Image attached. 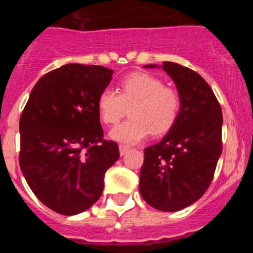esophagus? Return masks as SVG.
<instances>
[{
    "mask_svg": "<svg viewBox=\"0 0 253 253\" xmlns=\"http://www.w3.org/2000/svg\"><path fill=\"white\" fill-rule=\"evenodd\" d=\"M119 151H120V154H122V156H124V154L129 151V147L125 146V144H120Z\"/></svg>",
    "mask_w": 253,
    "mask_h": 253,
    "instance_id": "1",
    "label": "esophagus"
}]
</instances>
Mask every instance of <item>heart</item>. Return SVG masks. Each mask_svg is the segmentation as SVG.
<instances>
[{"mask_svg":"<svg viewBox=\"0 0 253 253\" xmlns=\"http://www.w3.org/2000/svg\"><path fill=\"white\" fill-rule=\"evenodd\" d=\"M131 104L130 119L110 133L113 139L125 144L140 142L151 131L153 135L167 133L178 119L182 99L177 90L165 86L162 78L148 72H134L120 80L119 93L110 88L100 92V119L107 125H115Z\"/></svg>","mask_w":253,"mask_h":253,"instance_id":"b5f03b06","label":"heart"}]
</instances>
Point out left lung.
Masks as SVG:
<instances>
[{"instance_id": "1", "label": "left lung", "mask_w": 253, "mask_h": 253, "mask_svg": "<svg viewBox=\"0 0 253 253\" xmlns=\"http://www.w3.org/2000/svg\"><path fill=\"white\" fill-rule=\"evenodd\" d=\"M162 68L175 81L182 107L166 137L144 149L139 191L151 207L177 211L199 200L211 184L223 149V114L199 73L173 62H163Z\"/></svg>"}]
</instances>
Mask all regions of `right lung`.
I'll list each match as a JSON object with an SVG mask.
<instances>
[{
  "label": "right lung",
  "instance_id": "right-lung-1",
  "mask_svg": "<svg viewBox=\"0 0 253 253\" xmlns=\"http://www.w3.org/2000/svg\"><path fill=\"white\" fill-rule=\"evenodd\" d=\"M114 71L66 64L40 78L20 116L19 162L40 202L63 215L92 207L119 147L104 139L97 97Z\"/></svg>",
  "mask_w": 253,
  "mask_h": 253
}]
</instances>
